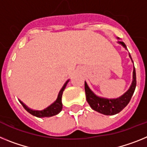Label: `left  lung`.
Wrapping results in <instances>:
<instances>
[{
  "label": "left lung",
  "mask_w": 147,
  "mask_h": 147,
  "mask_svg": "<svg viewBox=\"0 0 147 147\" xmlns=\"http://www.w3.org/2000/svg\"><path fill=\"white\" fill-rule=\"evenodd\" d=\"M118 43L127 49V47L123 41H118ZM129 57L132 59L130 55ZM84 87H85L86 100L93 110L97 111L101 114L107 115H113L118 114V112L123 110L125 107H127V104L129 103L134 92H135V87H136L135 69L134 67L133 81H132V85L128 89V91L126 92L122 96L118 98L108 99V98H100V97L97 96L95 93L89 89L86 81H85V84H84Z\"/></svg>",
  "instance_id": "8db88e82"
}]
</instances>
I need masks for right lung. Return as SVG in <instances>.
I'll use <instances>...</instances> for the list:
<instances>
[{
  "label": "right lung",
  "mask_w": 147,
  "mask_h": 147,
  "mask_svg": "<svg viewBox=\"0 0 147 147\" xmlns=\"http://www.w3.org/2000/svg\"><path fill=\"white\" fill-rule=\"evenodd\" d=\"M68 82L69 80L65 83L64 85L63 86V87L61 88L59 93H58V98L56 99L55 101L53 104H51L50 106L47 107L46 109H43V110H33V109H29V107H26L22 101H20V104H22V106L24 107V109H26L28 112H29V113L31 115H32L36 116L38 118H45V117H52V116L58 114V113L62 110L63 104H62V102H61V98H62V94H63V90H64V89L66 88V84H68Z\"/></svg>",
  "instance_id": "right-lung-1"
}]
</instances>
